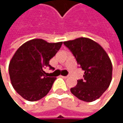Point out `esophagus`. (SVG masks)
Instances as JSON below:
<instances>
[{
  "instance_id": "1",
  "label": "esophagus",
  "mask_w": 123,
  "mask_h": 123,
  "mask_svg": "<svg viewBox=\"0 0 123 123\" xmlns=\"http://www.w3.org/2000/svg\"><path fill=\"white\" fill-rule=\"evenodd\" d=\"M61 77L62 78H68L69 76H68V75H66V76H62V75H61Z\"/></svg>"
}]
</instances>
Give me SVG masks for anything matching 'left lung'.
Instances as JSON below:
<instances>
[{"mask_svg":"<svg viewBox=\"0 0 123 123\" xmlns=\"http://www.w3.org/2000/svg\"><path fill=\"white\" fill-rule=\"evenodd\" d=\"M63 43L85 71L84 78L78 80L77 86L71 88L70 92L85 102L98 99L112 80V65L106 51L100 44L87 37H78Z\"/></svg>","mask_w":123,"mask_h":123,"instance_id":"1","label":"left lung"}]
</instances>
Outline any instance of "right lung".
<instances>
[{
  "label": "right lung",
  "mask_w": 123,
  "mask_h": 123,
  "mask_svg": "<svg viewBox=\"0 0 123 123\" xmlns=\"http://www.w3.org/2000/svg\"><path fill=\"white\" fill-rule=\"evenodd\" d=\"M62 44L37 38L25 42L16 50L9 63V75L13 88L24 99L36 101L49 92L56 78L48 76L44 69L51 68L49 61Z\"/></svg>",
  "instance_id": "right-lung-1"
}]
</instances>
